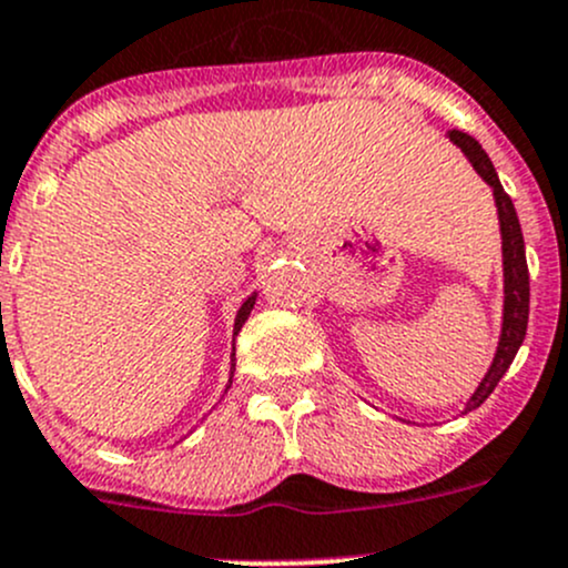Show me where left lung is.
<instances>
[{
  "label": "left lung",
  "instance_id": "obj_1",
  "mask_svg": "<svg viewBox=\"0 0 568 568\" xmlns=\"http://www.w3.org/2000/svg\"><path fill=\"white\" fill-rule=\"evenodd\" d=\"M450 142L456 148H462L464 156L469 159L473 170L484 178L486 183L495 192V205H497V220H500V236H503V329H500V343H497L495 359H491L489 371L480 379V385L475 387V393L469 395L464 412H473L489 398L491 390L497 387V382L506 376V371L511 368L514 357H517L519 346L525 341V332H528V313H530V274H528V261H525V239L523 227H519L517 209H514L511 197L503 189L500 178L495 173V164L486 156L484 148L478 145V140H473L464 131L454 129L448 131Z\"/></svg>",
  "mask_w": 568,
  "mask_h": 568
}]
</instances>
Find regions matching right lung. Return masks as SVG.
<instances>
[{
	"label": "right lung",
	"instance_id": "right-lung-1",
	"mask_svg": "<svg viewBox=\"0 0 568 568\" xmlns=\"http://www.w3.org/2000/svg\"><path fill=\"white\" fill-rule=\"evenodd\" d=\"M255 300H257V294H252V296H247V300H244V305L239 307L236 324H233V337L239 335V329H242V326H244V321L250 318L252 307H255ZM233 359H236V346H233ZM233 371H236V363H233V368H231V382H233ZM227 387H231V385H227Z\"/></svg>",
	"mask_w": 568,
	"mask_h": 568
}]
</instances>
